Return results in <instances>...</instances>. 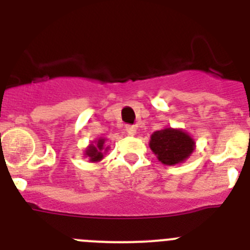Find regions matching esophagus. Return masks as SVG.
<instances>
[{
    "mask_svg": "<svg viewBox=\"0 0 250 250\" xmlns=\"http://www.w3.org/2000/svg\"><path fill=\"white\" fill-rule=\"evenodd\" d=\"M126 132L129 135H135L136 134V126L135 125H126Z\"/></svg>",
    "mask_w": 250,
    "mask_h": 250,
    "instance_id": "34e87169",
    "label": "esophagus"
}]
</instances>
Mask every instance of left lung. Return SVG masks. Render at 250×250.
I'll use <instances>...</instances> for the list:
<instances>
[{"mask_svg": "<svg viewBox=\"0 0 250 250\" xmlns=\"http://www.w3.org/2000/svg\"><path fill=\"white\" fill-rule=\"evenodd\" d=\"M194 141L182 130L164 129L151 135L150 147L165 165H175L184 161L194 150Z\"/></svg>", "mask_w": 250, "mask_h": 250, "instance_id": "left-lung-1", "label": "left lung"}]
</instances>
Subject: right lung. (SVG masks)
<instances>
[{
  "label": "right lung",
  "mask_w": 250,
  "mask_h": 250,
  "mask_svg": "<svg viewBox=\"0 0 250 250\" xmlns=\"http://www.w3.org/2000/svg\"><path fill=\"white\" fill-rule=\"evenodd\" d=\"M104 143H105V140H104V139H100V140L98 141L96 146L91 145L89 149L86 150V155L89 156L90 160H91V161H99V160H101V159H103V156H104V152H103Z\"/></svg>",
  "instance_id": "add662e5"
}]
</instances>
